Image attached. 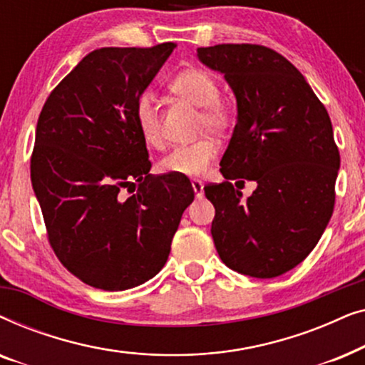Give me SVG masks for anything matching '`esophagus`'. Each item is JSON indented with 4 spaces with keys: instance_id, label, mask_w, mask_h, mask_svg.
I'll use <instances>...</instances> for the list:
<instances>
[{
    "instance_id": "1",
    "label": "esophagus",
    "mask_w": 365,
    "mask_h": 365,
    "mask_svg": "<svg viewBox=\"0 0 365 365\" xmlns=\"http://www.w3.org/2000/svg\"><path fill=\"white\" fill-rule=\"evenodd\" d=\"M191 184H192V189H194V194H196V197L201 199L202 194H204V184H202V181H199V179H192Z\"/></svg>"
}]
</instances>
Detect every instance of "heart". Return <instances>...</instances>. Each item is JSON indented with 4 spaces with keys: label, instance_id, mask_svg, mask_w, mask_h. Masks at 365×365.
Listing matches in <instances>:
<instances>
[{
    "label": "heart",
    "instance_id": "obj_1",
    "mask_svg": "<svg viewBox=\"0 0 365 365\" xmlns=\"http://www.w3.org/2000/svg\"><path fill=\"white\" fill-rule=\"evenodd\" d=\"M169 89L176 96L201 108V116H199V128L201 129L224 134L232 126V108L229 106V103L219 98L221 88L211 73L199 68L184 69L169 81ZM134 121H136L139 134L149 146H163L164 134L161 114H159L156 99L149 93L139 94L136 103H134ZM216 156V141L211 138H202L196 143L181 144V146L171 149L159 161L158 166L159 171L164 174L197 178L207 171Z\"/></svg>",
    "mask_w": 365,
    "mask_h": 365
}]
</instances>
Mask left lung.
<instances>
[{"mask_svg":"<svg viewBox=\"0 0 365 365\" xmlns=\"http://www.w3.org/2000/svg\"><path fill=\"white\" fill-rule=\"evenodd\" d=\"M197 58L224 74L237 101L221 159L226 181L204 187L216 209L214 246L234 271L277 277L311 254L332 216L341 156L331 118L301 71L271 48L216 44ZM234 178L256 180L253 196L244 200Z\"/></svg>","mask_w":365,"mask_h":365,"instance_id":"1","label":"left lung"}]
</instances>
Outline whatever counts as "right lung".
<instances>
[{
  "label": "right lung",
  "instance_id": "right-lung-1",
  "mask_svg": "<svg viewBox=\"0 0 365 365\" xmlns=\"http://www.w3.org/2000/svg\"><path fill=\"white\" fill-rule=\"evenodd\" d=\"M174 48L94 49L39 114L31 182L48 241L73 276L103 291L156 276L194 201L189 179L149 174L146 141L134 121V103Z\"/></svg>",
  "mask_w": 365,
  "mask_h": 365
}]
</instances>
